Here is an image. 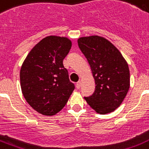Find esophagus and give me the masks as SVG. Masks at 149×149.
<instances>
[{"label": "esophagus", "mask_w": 149, "mask_h": 149, "mask_svg": "<svg viewBox=\"0 0 149 149\" xmlns=\"http://www.w3.org/2000/svg\"><path fill=\"white\" fill-rule=\"evenodd\" d=\"M80 86H81V82H80V81L77 82V89H79V88H80Z\"/></svg>", "instance_id": "obj_1"}]
</instances>
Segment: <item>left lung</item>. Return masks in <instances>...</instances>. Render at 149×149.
Wrapping results in <instances>:
<instances>
[{
    "instance_id": "8db88e82",
    "label": "left lung",
    "mask_w": 149,
    "mask_h": 149,
    "mask_svg": "<svg viewBox=\"0 0 149 149\" xmlns=\"http://www.w3.org/2000/svg\"><path fill=\"white\" fill-rule=\"evenodd\" d=\"M78 45L88 61L95 80V91L84 97L98 113L115 111L123 102L130 87V71L120 51L104 37H81Z\"/></svg>"
}]
</instances>
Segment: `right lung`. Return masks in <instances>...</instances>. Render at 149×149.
I'll list each match as a JSON object with an SVG mask.
<instances>
[{"mask_svg":"<svg viewBox=\"0 0 149 149\" xmlns=\"http://www.w3.org/2000/svg\"><path fill=\"white\" fill-rule=\"evenodd\" d=\"M71 46L68 38L47 36L34 46L22 64L20 82L23 96L42 115L59 112L74 91L63 63Z\"/></svg>","mask_w":149,"mask_h":149,"instance_id":"obj_1","label":"right lung"}]
</instances>
